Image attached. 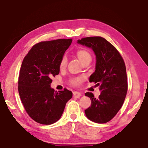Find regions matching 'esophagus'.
Returning <instances> with one entry per match:
<instances>
[{
    "label": "esophagus",
    "instance_id": "1",
    "mask_svg": "<svg viewBox=\"0 0 148 148\" xmlns=\"http://www.w3.org/2000/svg\"><path fill=\"white\" fill-rule=\"evenodd\" d=\"M73 96L74 98H78L80 97V96H82V94L79 92H77V91H74L73 92Z\"/></svg>",
    "mask_w": 148,
    "mask_h": 148
}]
</instances>
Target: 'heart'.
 Instances as JSON below:
<instances>
[{"label": "heart", "instance_id": "obj_1", "mask_svg": "<svg viewBox=\"0 0 148 148\" xmlns=\"http://www.w3.org/2000/svg\"><path fill=\"white\" fill-rule=\"evenodd\" d=\"M76 55L79 60L82 61L83 63H85L86 61L87 60H91V55L90 53L88 52V51L85 50H79L76 52ZM67 64V58L66 56H63L61 59V62L60 64V67L61 69H65ZM83 78L81 77H76V78H74L71 80V83L74 85H79L82 83L83 82Z\"/></svg>", "mask_w": 148, "mask_h": 148}]
</instances>
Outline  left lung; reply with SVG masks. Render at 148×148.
Instances as JSON below:
<instances>
[{
	"label": "left lung",
	"instance_id": "1",
	"mask_svg": "<svg viewBox=\"0 0 148 148\" xmlns=\"http://www.w3.org/2000/svg\"><path fill=\"white\" fill-rule=\"evenodd\" d=\"M77 43L93 50L96 56L95 71L90 82H95L101 91L98 98L91 92L85 95L91 100V106L85 110L88 119L104 123L111 120L119 111L127 91V79L124 61L120 53L110 42L101 37H85Z\"/></svg>",
	"mask_w": 148,
	"mask_h": 148
}]
</instances>
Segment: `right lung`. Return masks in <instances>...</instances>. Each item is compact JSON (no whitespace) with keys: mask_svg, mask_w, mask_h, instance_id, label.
Returning a JSON list of instances; mask_svg holds the SVG:
<instances>
[{"mask_svg":"<svg viewBox=\"0 0 148 148\" xmlns=\"http://www.w3.org/2000/svg\"><path fill=\"white\" fill-rule=\"evenodd\" d=\"M72 40L57 39L35 45L23 61L18 90L26 111L36 122L50 125L62 116L72 97L65 88L58 92L50 87L51 77L59 74L60 64Z\"/></svg>","mask_w":148,"mask_h":148,"instance_id":"1","label":"right lung"}]
</instances>
